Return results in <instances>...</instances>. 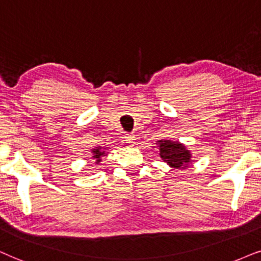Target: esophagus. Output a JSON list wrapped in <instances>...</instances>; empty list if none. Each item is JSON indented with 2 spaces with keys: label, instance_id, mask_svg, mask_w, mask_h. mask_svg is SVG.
<instances>
[{
  "label": "esophagus",
  "instance_id": "34e87169",
  "mask_svg": "<svg viewBox=\"0 0 261 261\" xmlns=\"http://www.w3.org/2000/svg\"><path fill=\"white\" fill-rule=\"evenodd\" d=\"M135 140H136V138H135V135L134 134H125L124 135V141L126 142V143H128V144H134L135 143Z\"/></svg>",
  "mask_w": 261,
  "mask_h": 261
}]
</instances>
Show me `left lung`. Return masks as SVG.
<instances>
[{
    "label": "left lung",
    "mask_w": 261,
    "mask_h": 261,
    "mask_svg": "<svg viewBox=\"0 0 261 261\" xmlns=\"http://www.w3.org/2000/svg\"><path fill=\"white\" fill-rule=\"evenodd\" d=\"M160 156L173 168H186L191 154L182 144L171 141H159Z\"/></svg>",
    "instance_id": "8db88e82"
}]
</instances>
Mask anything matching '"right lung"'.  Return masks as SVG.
Listing matches in <instances>:
<instances>
[{"mask_svg": "<svg viewBox=\"0 0 261 261\" xmlns=\"http://www.w3.org/2000/svg\"><path fill=\"white\" fill-rule=\"evenodd\" d=\"M103 154H105V151H102L101 148L94 149V150H93V159H95L96 163H99L100 160H101L100 158H101V155H103Z\"/></svg>", "mask_w": 261, "mask_h": 261, "instance_id": "add662e5", "label": "right lung"}]
</instances>
